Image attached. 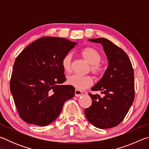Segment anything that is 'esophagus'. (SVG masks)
<instances>
[{
  "instance_id": "obj_1",
  "label": "esophagus",
  "mask_w": 149,
  "mask_h": 149,
  "mask_svg": "<svg viewBox=\"0 0 149 149\" xmlns=\"http://www.w3.org/2000/svg\"><path fill=\"white\" fill-rule=\"evenodd\" d=\"M83 95V93L81 91L79 90H77V89H75V96L77 97H81Z\"/></svg>"
}]
</instances>
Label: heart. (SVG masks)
I'll list each match as a JSON object with an SVG mask.
<instances>
[{"label":"heart","mask_w":149,"mask_h":149,"mask_svg":"<svg viewBox=\"0 0 149 149\" xmlns=\"http://www.w3.org/2000/svg\"><path fill=\"white\" fill-rule=\"evenodd\" d=\"M81 56L91 64V72L95 76H100L103 74L104 69L100 62L102 56L100 52L94 48L87 47L81 51ZM62 66L67 73L71 72L72 68V55L70 53L65 54L62 60ZM68 84L74 87L75 89L83 90L90 87L93 84V79L90 76H79L72 75L68 77Z\"/></svg>","instance_id":"b5f03b06"}]
</instances>
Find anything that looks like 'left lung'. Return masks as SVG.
Segmentation results:
<instances>
[{"mask_svg":"<svg viewBox=\"0 0 149 149\" xmlns=\"http://www.w3.org/2000/svg\"><path fill=\"white\" fill-rule=\"evenodd\" d=\"M100 43L107 56L108 68L91 90L100 91L104 97L92 95V104L85 110L87 120L99 129L118 125L125 118L135 97L134 72L129 57L123 50L105 38L88 39Z\"/></svg>","mask_w":149,"mask_h":149,"instance_id":"1","label":"left lung"}]
</instances>
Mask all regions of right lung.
Returning a JSON list of instances; mask_svg holds the SVG:
<instances>
[{"instance_id":"add662e5","label":"right lung","mask_w":149,"mask_h":149,"mask_svg":"<svg viewBox=\"0 0 149 149\" xmlns=\"http://www.w3.org/2000/svg\"><path fill=\"white\" fill-rule=\"evenodd\" d=\"M77 42L43 37L29 45L17 56L10 91L20 118L29 124L46 126L56 119L66 100L75 95L65 81L62 60Z\"/></svg>"}]
</instances>
